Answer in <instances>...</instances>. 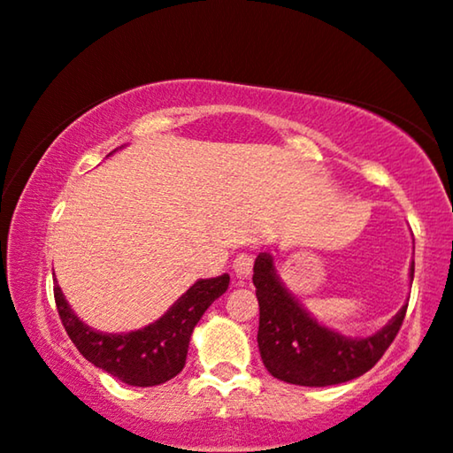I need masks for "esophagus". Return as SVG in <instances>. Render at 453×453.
Here are the masks:
<instances>
[{"label":"esophagus","mask_w":453,"mask_h":453,"mask_svg":"<svg viewBox=\"0 0 453 453\" xmlns=\"http://www.w3.org/2000/svg\"><path fill=\"white\" fill-rule=\"evenodd\" d=\"M252 265H255V255H252V252H240V255H236V258H234L232 267L240 277H249L252 271Z\"/></svg>","instance_id":"34e87169"}]
</instances>
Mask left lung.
Wrapping results in <instances>:
<instances>
[{
    "label": "left lung",
    "mask_w": 453,
    "mask_h": 453,
    "mask_svg": "<svg viewBox=\"0 0 453 453\" xmlns=\"http://www.w3.org/2000/svg\"><path fill=\"white\" fill-rule=\"evenodd\" d=\"M414 277V265L410 269ZM252 283L258 298V352L263 365L280 381L325 388L352 381L371 371L395 340L408 304L375 335L352 340L319 325L281 286L273 258L261 252Z\"/></svg>",
    "instance_id": "1"
}]
</instances>
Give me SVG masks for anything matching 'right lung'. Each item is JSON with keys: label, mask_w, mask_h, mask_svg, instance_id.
<instances>
[{"label": "right lung", "mask_w": 453, "mask_h": 453, "mask_svg": "<svg viewBox=\"0 0 453 453\" xmlns=\"http://www.w3.org/2000/svg\"><path fill=\"white\" fill-rule=\"evenodd\" d=\"M227 286V273L213 280H198L159 321L130 334H101L87 327L72 312L58 283L53 286V296L65 334L88 363L126 385L153 388L170 381L184 369L192 329Z\"/></svg>", "instance_id": "obj_1"}]
</instances>
